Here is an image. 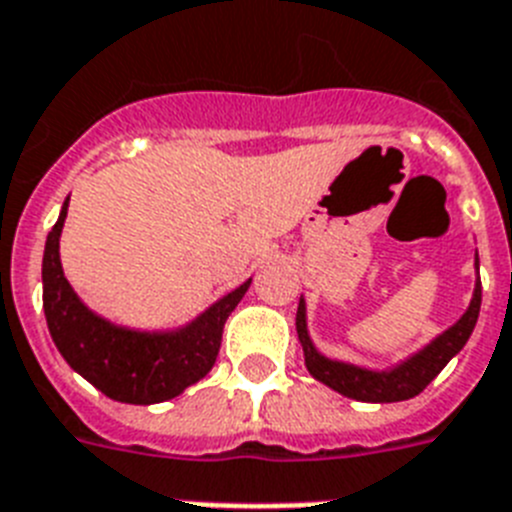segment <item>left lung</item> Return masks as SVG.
Listing matches in <instances>:
<instances>
[{
	"mask_svg": "<svg viewBox=\"0 0 512 512\" xmlns=\"http://www.w3.org/2000/svg\"><path fill=\"white\" fill-rule=\"evenodd\" d=\"M474 268V294H471L466 312L448 330H442L440 336L432 338L427 346H422L416 354L406 356L403 362L393 364L388 369L359 367V364L341 362V359H330V356L322 354L315 341H312V336H309L307 302L302 296L299 309H296V333H299V343L304 349V364H307L309 375L320 380L322 385H328L330 390L362 403H395L409 401V398L419 395L429 382L440 375L445 364L466 346V341L474 333V325L479 320V307H482L479 252L474 255Z\"/></svg>",
	"mask_w": 512,
	"mask_h": 512,
	"instance_id": "left-lung-1",
	"label": "left lung"
}]
</instances>
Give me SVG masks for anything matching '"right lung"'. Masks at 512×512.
<instances>
[{"label":"right lung","mask_w":512,"mask_h":512,"mask_svg":"<svg viewBox=\"0 0 512 512\" xmlns=\"http://www.w3.org/2000/svg\"><path fill=\"white\" fill-rule=\"evenodd\" d=\"M67 208L70 197L46 236L41 265L46 325L64 362L111 401L135 406L171 401L203 380L216 364L223 325L247 294L252 278L179 328L140 330L119 325L90 309L64 278L59 239Z\"/></svg>","instance_id":"right-lung-1"}]
</instances>
